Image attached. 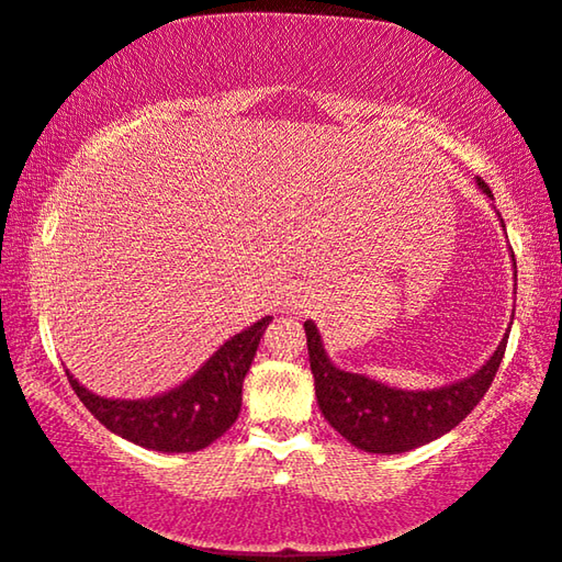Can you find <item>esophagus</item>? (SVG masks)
<instances>
[{"label": "esophagus", "mask_w": 562, "mask_h": 562, "mask_svg": "<svg viewBox=\"0 0 562 562\" xmlns=\"http://www.w3.org/2000/svg\"><path fill=\"white\" fill-rule=\"evenodd\" d=\"M291 310H294V312H302V310H304L302 299H294V302H291Z\"/></svg>", "instance_id": "esophagus-1"}]
</instances>
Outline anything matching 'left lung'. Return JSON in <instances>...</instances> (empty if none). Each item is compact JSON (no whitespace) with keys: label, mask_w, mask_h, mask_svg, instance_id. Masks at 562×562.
Listing matches in <instances>:
<instances>
[{"label":"left lung","mask_w":562,"mask_h":562,"mask_svg":"<svg viewBox=\"0 0 562 562\" xmlns=\"http://www.w3.org/2000/svg\"><path fill=\"white\" fill-rule=\"evenodd\" d=\"M475 183L483 194L494 199L486 183L481 179H475ZM498 220H502V214H498ZM514 276H517V263H514ZM304 329L314 373V394H317L322 414L350 445H356L363 452H375V456L409 452L458 427L488 391L498 366H502L506 340H509V329H506L502 342L491 352L486 363L465 379L437 389H398L386 381H375L366 373L345 371V368L335 366L325 350L319 327L312 319H306Z\"/></svg>","instance_id":"left-lung-1"}]
</instances>
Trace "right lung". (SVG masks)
<instances>
[{"label":"right lung","instance_id":"1","mask_svg":"<svg viewBox=\"0 0 562 562\" xmlns=\"http://www.w3.org/2000/svg\"><path fill=\"white\" fill-rule=\"evenodd\" d=\"M273 317H263L220 345L199 371L179 386L150 398L99 396L66 371L83 406L125 440L158 452H196L235 425L243 406V381Z\"/></svg>","mask_w":562,"mask_h":562}]
</instances>
